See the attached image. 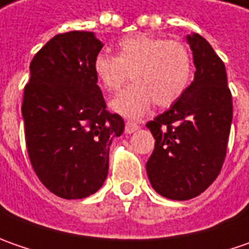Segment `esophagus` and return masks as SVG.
Listing matches in <instances>:
<instances>
[{
	"mask_svg": "<svg viewBox=\"0 0 249 249\" xmlns=\"http://www.w3.org/2000/svg\"><path fill=\"white\" fill-rule=\"evenodd\" d=\"M140 126L137 124V123H134V122H130V120H127L126 122V126H124V131L127 133V134H131V133H134L136 130H139Z\"/></svg>",
	"mask_w": 249,
	"mask_h": 249,
	"instance_id": "obj_1",
	"label": "esophagus"
}]
</instances>
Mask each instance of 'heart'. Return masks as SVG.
Wrapping results in <instances>:
<instances>
[{
	"label": "heart",
	"instance_id": "obj_1",
	"mask_svg": "<svg viewBox=\"0 0 249 249\" xmlns=\"http://www.w3.org/2000/svg\"><path fill=\"white\" fill-rule=\"evenodd\" d=\"M92 71L107 91L126 87L110 101V108L122 116L137 119L147 113L152 102L158 107L175 104L186 91L193 73V59L186 44L178 40L137 34L119 41L118 55H95Z\"/></svg>",
	"mask_w": 249,
	"mask_h": 249
}]
</instances>
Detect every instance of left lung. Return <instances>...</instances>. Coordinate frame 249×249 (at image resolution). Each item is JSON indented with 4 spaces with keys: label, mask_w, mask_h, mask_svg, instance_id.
I'll return each instance as SVG.
<instances>
[{
    "label": "left lung",
    "mask_w": 249,
    "mask_h": 249,
    "mask_svg": "<svg viewBox=\"0 0 249 249\" xmlns=\"http://www.w3.org/2000/svg\"><path fill=\"white\" fill-rule=\"evenodd\" d=\"M194 80L163 113L147 123L155 148L147 162L152 188L186 201L204 193L220 173L233 120L225 63L199 34L187 36Z\"/></svg>",
    "instance_id": "1"
}]
</instances>
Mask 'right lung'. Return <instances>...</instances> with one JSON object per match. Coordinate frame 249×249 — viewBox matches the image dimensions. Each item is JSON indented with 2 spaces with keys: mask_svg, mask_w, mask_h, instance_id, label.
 <instances>
[{
  "mask_svg": "<svg viewBox=\"0 0 249 249\" xmlns=\"http://www.w3.org/2000/svg\"><path fill=\"white\" fill-rule=\"evenodd\" d=\"M102 47L92 32L56 34L30 63L22 104L27 154L40 181L65 199L100 190L110 142L124 130L107 110L92 71Z\"/></svg>",
  "mask_w": 249,
  "mask_h": 249,
  "instance_id": "right-lung-1",
  "label": "right lung"
}]
</instances>
